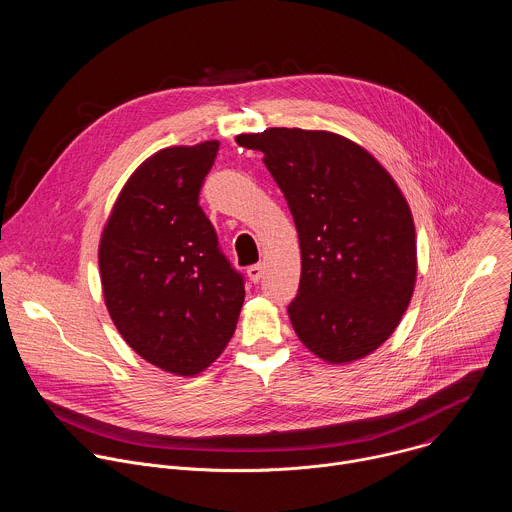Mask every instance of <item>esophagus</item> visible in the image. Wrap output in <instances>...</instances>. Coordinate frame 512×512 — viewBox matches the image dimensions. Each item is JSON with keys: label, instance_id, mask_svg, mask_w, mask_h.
Instances as JSON below:
<instances>
[{"label": "esophagus", "instance_id": "esophagus-1", "mask_svg": "<svg viewBox=\"0 0 512 512\" xmlns=\"http://www.w3.org/2000/svg\"><path fill=\"white\" fill-rule=\"evenodd\" d=\"M247 275H249V279H251V283H259L261 281V277H263V265H251V267H247Z\"/></svg>", "mask_w": 512, "mask_h": 512}]
</instances>
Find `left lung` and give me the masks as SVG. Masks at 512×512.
<instances>
[{
    "label": "left lung",
    "instance_id": "8db88e82",
    "mask_svg": "<svg viewBox=\"0 0 512 512\" xmlns=\"http://www.w3.org/2000/svg\"><path fill=\"white\" fill-rule=\"evenodd\" d=\"M263 152L300 239L302 275L287 314L328 364L373 354L399 326L417 281L411 208L385 166L356 141L300 127L239 133Z\"/></svg>",
    "mask_w": 512,
    "mask_h": 512
}]
</instances>
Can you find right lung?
I'll return each instance as SVG.
<instances>
[{"mask_svg":"<svg viewBox=\"0 0 512 512\" xmlns=\"http://www.w3.org/2000/svg\"><path fill=\"white\" fill-rule=\"evenodd\" d=\"M218 141L172 145L123 184L99 241L107 312L154 367L196 377L223 354L245 300L198 194Z\"/></svg>","mask_w":512,"mask_h":512,"instance_id":"1","label":"right lung"}]
</instances>
